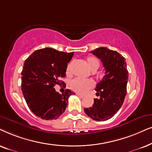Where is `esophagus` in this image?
Here are the masks:
<instances>
[{"label": "esophagus", "instance_id": "obj_1", "mask_svg": "<svg viewBox=\"0 0 152 152\" xmlns=\"http://www.w3.org/2000/svg\"><path fill=\"white\" fill-rule=\"evenodd\" d=\"M76 95H77V96H78L79 97H80V98H83V97H84L83 95L80 94H76Z\"/></svg>", "mask_w": 152, "mask_h": 152}]
</instances>
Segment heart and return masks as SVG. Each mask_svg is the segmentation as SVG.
Returning <instances> with one entry per match:
<instances>
[{"instance_id": "obj_1", "label": "heart", "mask_w": 152, "mask_h": 152, "mask_svg": "<svg viewBox=\"0 0 152 152\" xmlns=\"http://www.w3.org/2000/svg\"><path fill=\"white\" fill-rule=\"evenodd\" d=\"M87 64L89 68L93 72H95L99 66V60L94 56H88L87 58ZM66 75L70 76L72 75V63L68 64L66 68ZM70 88L75 92L84 94L88 90H90L94 86V82L91 79H82L80 78H76L70 83Z\"/></svg>"}]
</instances>
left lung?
Returning a JSON list of instances; mask_svg holds the SVG:
<instances>
[{
	"mask_svg": "<svg viewBox=\"0 0 152 152\" xmlns=\"http://www.w3.org/2000/svg\"><path fill=\"white\" fill-rule=\"evenodd\" d=\"M91 53L102 62L105 76L96 85L95 90L99 99H94V104L84 111L96 121H106L114 116L124 103L129 79L126 60L115 50L106 47L97 48Z\"/></svg>",
	"mask_w": 152,
	"mask_h": 152,
	"instance_id": "1",
	"label": "left lung"
}]
</instances>
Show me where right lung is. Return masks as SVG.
I'll use <instances>...</instances> for the list:
<instances>
[{
  "mask_svg": "<svg viewBox=\"0 0 152 152\" xmlns=\"http://www.w3.org/2000/svg\"><path fill=\"white\" fill-rule=\"evenodd\" d=\"M74 52L64 53L51 48L34 51L25 60L21 72V90L28 106L37 117L46 120H56L64 112L70 95L69 89L60 94L56 85L66 76L67 63ZM65 87V86H64Z\"/></svg>",
  "mask_w": 152,
  "mask_h": 152,
  "instance_id": "right-lung-1",
  "label": "right lung"
}]
</instances>
